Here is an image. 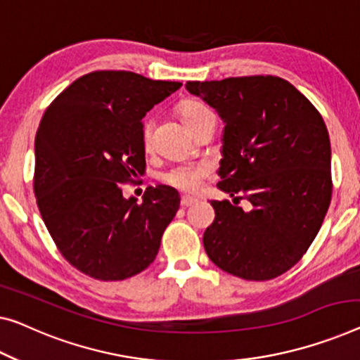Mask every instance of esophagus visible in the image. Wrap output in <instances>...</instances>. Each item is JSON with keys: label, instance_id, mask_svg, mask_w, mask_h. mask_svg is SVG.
Here are the masks:
<instances>
[{"label": "esophagus", "instance_id": "34e87169", "mask_svg": "<svg viewBox=\"0 0 360 360\" xmlns=\"http://www.w3.org/2000/svg\"><path fill=\"white\" fill-rule=\"evenodd\" d=\"M192 203H195V198L194 197H189V195H182L181 197V207H191Z\"/></svg>", "mask_w": 360, "mask_h": 360}]
</instances>
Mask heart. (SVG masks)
Instances as JSON below:
<instances>
[{"instance_id": "obj_1", "label": "heart", "mask_w": 360, "mask_h": 360, "mask_svg": "<svg viewBox=\"0 0 360 360\" xmlns=\"http://www.w3.org/2000/svg\"><path fill=\"white\" fill-rule=\"evenodd\" d=\"M181 121L184 122L187 127H192L195 122L200 120L203 115H207L208 111L205 106L197 103V101H184V103L179 105L178 108ZM152 137H153V129L152 124H146L143 126V147L147 150L152 147ZM212 174V168L210 165L207 163H187V165H178L174 168H171L166 171V173L162 176V181L165 184H168L174 189L182 191V192H197L200 189L203 181L210 178Z\"/></svg>"}]
</instances>
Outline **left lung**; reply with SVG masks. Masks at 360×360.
Returning <instances> with one entry per match:
<instances>
[{
    "instance_id": "obj_1",
    "label": "left lung",
    "mask_w": 360,
    "mask_h": 360,
    "mask_svg": "<svg viewBox=\"0 0 360 360\" xmlns=\"http://www.w3.org/2000/svg\"><path fill=\"white\" fill-rule=\"evenodd\" d=\"M224 121L219 191L203 248L218 268L249 281L286 273L312 244L331 202L328 129L309 98L276 76L187 82ZM238 200L250 202L248 211Z\"/></svg>"
}]
</instances>
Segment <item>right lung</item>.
I'll use <instances>...</instances> for the list:
<instances>
[{"mask_svg":"<svg viewBox=\"0 0 360 360\" xmlns=\"http://www.w3.org/2000/svg\"><path fill=\"white\" fill-rule=\"evenodd\" d=\"M131 71H95L64 89L35 137L34 192L58 250L94 280L121 281L158 254L181 198L147 187L143 200L121 184L146 173L142 117L181 87Z\"/></svg>","mask_w":360,"mask_h":360,"instance_id":"add662e5","label":"right lung"}]
</instances>
